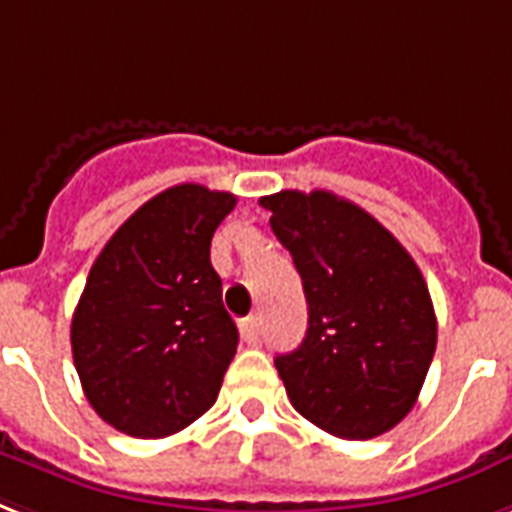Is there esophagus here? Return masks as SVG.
Returning <instances> with one entry per match:
<instances>
[{
    "instance_id": "obj_1",
    "label": "esophagus",
    "mask_w": 512,
    "mask_h": 512,
    "mask_svg": "<svg viewBox=\"0 0 512 512\" xmlns=\"http://www.w3.org/2000/svg\"><path fill=\"white\" fill-rule=\"evenodd\" d=\"M241 338L247 343H257V338H260V319H257V314L241 322Z\"/></svg>"
}]
</instances>
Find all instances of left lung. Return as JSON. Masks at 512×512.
I'll list each match as a JSON object with an SVG mask.
<instances>
[{"label":"left lung","instance_id":"8db88e82","mask_svg":"<svg viewBox=\"0 0 512 512\" xmlns=\"http://www.w3.org/2000/svg\"><path fill=\"white\" fill-rule=\"evenodd\" d=\"M260 206L308 303L303 343L273 360L284 389L335 438H376L413 408L438 343L419 265L376 217L327 190H282Z\"/></svg>","mask_w":512,"mask_h":512}]
</instances>
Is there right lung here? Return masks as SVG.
I'll list each match as a JSON object with an SVG mask.
<instances>
[{"label":"right lung","instance_id":"obj_1","mask_svg":"<svg viewBox=\"0 0 512 512\" xmlns=\"http://www.w3.org/2000/svg\"><path fill=\"white\" fill-rule=\"evenodd\" d=\"M236 195L174 185L96 257L72 317V357L93 411L131 438H166L220 395L239 330L209 247Z\"/></svg>","mask_w":512,"mask_h":512}]
</instances>
